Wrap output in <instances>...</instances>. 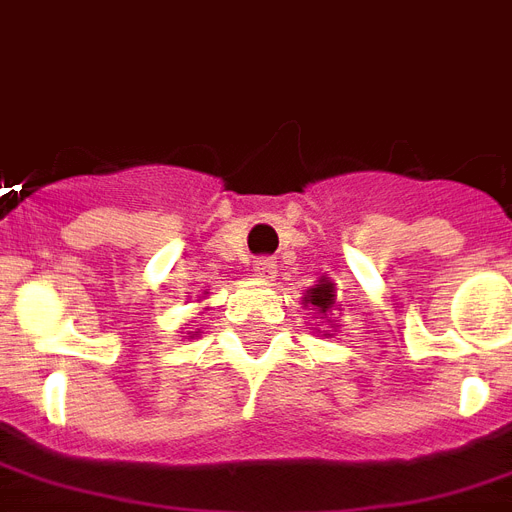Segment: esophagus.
Returning <instances> with one entry per match:
<instances>
[{
    "label": "esophagus",
    "mask_w": 512,
    "mask_h": 512,
    "mask_svg": "<svg viewBox=\"0 0 512 512\" xmlns=\"http://www.w3.org/2000/svg\"><path fill=\"white\" fill-rule=\"evenodd\" d=\"M253 275L264 283H270L275 275H278V261L270 259V256H261V259L253 261Z\"/></svg>",
    "instance_id": "34e87169"
}]
</instances>
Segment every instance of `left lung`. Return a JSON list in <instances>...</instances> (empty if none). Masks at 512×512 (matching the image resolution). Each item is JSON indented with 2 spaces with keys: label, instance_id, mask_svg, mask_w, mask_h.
Returning a JSON list of instances; mask_svg holds the SVG:
<instances>
[{
  "label": "left lung",
  "instance_id": "8db88e82",
  "mask_svg": "<svg viewBox=\"0 0 512 512\" xmlns=\"http://www.w3.org/2000/svg\"><path fill=\"white\" fill-rule=\"evenodd\" d=\"M302 307H307V310H313V318H321V324H332V318H329V313H332L334 307H337V291H334V283L329 278H321L318 283H315L313 288H307V294L302 297ZM315 324V326H321ZM321 332V329H318Z\"/></svg>",
  "mask_w": 512,
  "mask_h": 512
}]
</instances>
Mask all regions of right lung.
Instances as JSON below:
<instances>
[{"label": "right lung", "mask_w": 512, "mask_h": 512, "mask_svg": "<svg viewBox=\"0 0 512 512\" xmlns=\"http://www.w3.org/2000/svg\"><path fill=\"white\" fill-rule=\"evenodd\" d=\"M186 334H188L186 340H191V337H197V334H199V332H186Z\"/></svg>", "instance_id": "right-lung-1"}]
</instances>
